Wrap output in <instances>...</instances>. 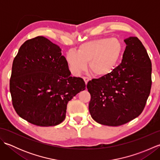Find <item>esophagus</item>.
<instances>
[{"label":"esophagus","mask_w":160,"mask_h":160,"mask_svg":"<svg viewBox=\"0 0 160 160\" xmlns=\"http://www.w3.org/2000/svg\"><path fill=\"white\" fill-rule=\"evenodd\" d=\"M83 79H84V82H85V84H87V82H89V78H88V77H83Z\"/></svg>","instance_id":"obj_1"}]
</instances>
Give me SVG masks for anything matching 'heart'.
Here are the masks:
<instances>
[{
    "label": "heart",
    "instance_id": "1",
    "mask_svg": "<svg viewBox=\"0 0 160 160\" xmlns=\"http://www.w3.org/2000/svg\"><path fill=\"white\" fill-rule=\"evenodd\" d=\"M122 53V43L116 38H102L89 40L78 47V52L69 50L65 60L71 73L78 76L86 69L96 76H104L116 67Z\"/></svg>",
    "mask_w": 160,
    "mask_h": 160
}]
</instances>
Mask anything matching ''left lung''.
Wrapping results in <instances>:
<instances>
[{
    "label": "left lung",
    "mask_w": 160,
    "mask_h": 160,
    "mask_svg": "<svg viewBox=\"0 0 160 160\" xmlns=\"http://www.w3.org/2000/svg\"><path fill=\"white\" fill-rule=\"evenodd\" d=\"M122 62L111 73L87 83L89 110L98 123L118 127L138 117L151 89L152 64L137 37H129Z\"/></svg>",
    "instance_id": "obj_1"
}]
</instances>
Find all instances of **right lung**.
Returning <instances> with one entry per match:
<instances>
[{
  "instance_id": "obj_1",
  "label": "right lung",
  "mask_w": 160,
  "mask_h": 160,
  "mask_svg": "<svg viewBox=\"0 0 160 160\" xmlns=\"http://www.w3.org/2000/svg\"><path fill=\"white\" fill-rule=\"evenodd\" d=\"M85 87L82 78L71 76L60 47L43 36L25 41L13 59L9 81L12 104L31 124H60L69 101Z\"/></svg>"
}]
</instances>
